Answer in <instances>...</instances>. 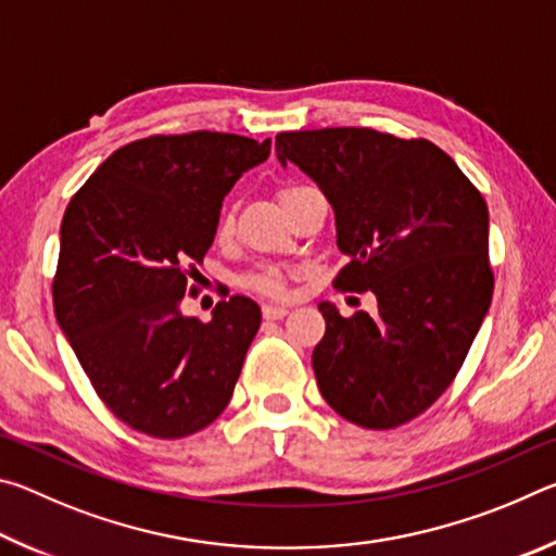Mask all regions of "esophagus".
Masks as SVG:
<instances>
[{
    "mask_svg": "<svg viewBox=\"0 0 556 556\" xmlns=\"http://www.w3.org/2000/svg\"><path fill=\"white\" fill-rule=\"evenodd\" d=\"M287 314H289L287 306H277V304L262 306V316H265L267 321H279V318H285Z\"/></svg>",
    "mask_w": 556,
    "mask_h": 556,
    "instance_id": "1",
    "label": "esophagus"
}]
</instances>
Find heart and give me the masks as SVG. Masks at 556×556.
Masks as SVG:
<instances>
[{"instance_id": "b5f03b06", "label": "heart", "mask_w": 556, "mask_h": 556, "mask_svg": "<svg viewBox=\"0 0 556 556\" xmlns=\"http://www.w3.org/2000/svg\"><path fill=\"white\" fill-rule=\"evenodd\" d=\"M296 186L291 188H281L279 191V199H285V195H289L291 191H294ZM230 230V218H225L223 225H220V232H228ZM242 285L257 291V294L262 296H285L287 291V275L277 267H262L257 271H250L248 277L242 279Z\"/></svg>"}]
</instances>
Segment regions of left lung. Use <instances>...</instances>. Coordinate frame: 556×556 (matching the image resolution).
<instances>
[{"label": "left lung", "mask_w": 556, "mask_h": 556, "mask_svg": "<svg viewBox=\"0 0 556 556\" xmlns=\"http://www.w3.org/2000/svg\"><path fill=\"white\" fill-rule=\"evenodd\" d=\"M277 159L312 176L333 205L348 255L333 287L378 299L372 316L318 304V390L363 429L407 425L454 382L491 306L483 195L429 139L370 127L281 131Z\"/></svg>", "instance_id": "obj_1"}]
</instances>
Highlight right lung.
Wrapping results in <instances>:
<instances>
[{
  "instance_id": "1",
  "label": "right lung",
  "mask_w": 556,
  "mask_h": 556,
  "mask_svg": "<svg viewBox=\"0 0 556 556\" xmlns=\"http://www.w3.org/2000/svg\"><path fill=\"white\" fill-rule=\"evenodd\" d=\"M271 142L225 131L154 135L119 147L61 223L55 318L98 397L127 427L184 439L220 417L262 314L218 301L208 324L184 294L213 244L223 199Z\"/></svg>"
}]
</instances>
